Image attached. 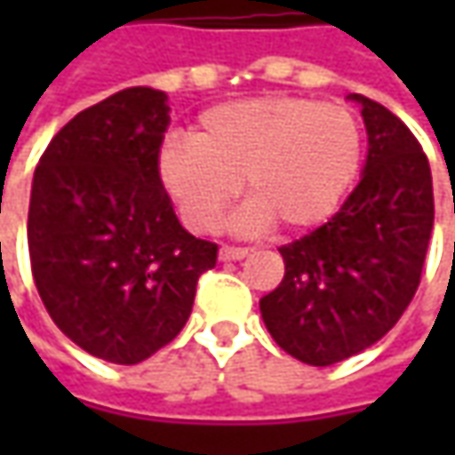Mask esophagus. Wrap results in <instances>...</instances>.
Wrapping results in <instances>:
<instances>
[{
    "label": "esophagus",
    "instance_id": "obj_1",
    "mask_svg": "<svg viewBox=\"0 0 455 455\" xmlns=\"http://www.w3.org/2000/svg\"><path fill=\"white\" fill-rule=\"evenodd\" d=\"M245 255H251V248H243V245H222L220 248V260H243Z\"/></svg>",
    "mask_w": 455,
    "mask_h": 455
}]
</instances>
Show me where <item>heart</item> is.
<instances>
[{"instance_id":"obj_1","label":"heart","mask_w":455,"mask_h":455,"mask_svg":"<svg viewBox=\"0 0 455 455\" xmlns=\"http://www.w3.org/2000/svg\"><path fill=\"white\" fill-rule=\"evenodd\" d=\"M362 166V129L349 108L314 98L260 96L207 108L192 136H166L156 174L182 218L215 230L243 195L240 222L299 233L337 212Z\"/></svg>"}]
</instances>
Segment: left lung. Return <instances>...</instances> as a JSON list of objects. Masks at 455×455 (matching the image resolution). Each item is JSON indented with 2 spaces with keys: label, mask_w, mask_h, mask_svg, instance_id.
Instances as JSON below:
<instances>
[{
  "label": "left lung",
  "mask_w": 455,
  "mask_h": 455,
  "mask_svg": "<svg viewBox=\"0 0 455 455\" xmlns=\"http://www.w3.org/2000/svg\"><path fill=\"white\" fill-rule=\"evenodd\" d=\"M362 103L370 151L341 210L281 245L286 273L260 299L275 344L299 362L329 367L379 341L412 301L433 230L428 156L382 103Z\"/></svg>",
  "instance_id": "8db88e82"
}]
</instances>
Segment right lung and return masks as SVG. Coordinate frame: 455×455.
Wrapping results in <instances>:
<instances>
[{
	"mask_svg": "<svg viewBox=\"0 0 455 455\" xmlns=\"http://www.w3.org/2000/svg\"><path fill=\"white\" fill-rule=\"evenodd\" d=\"M166 93L126 88L80 111L35 169L27 245L35 286L65 337L139 364L174 339L218 245L189 235L156 174Z\"/></svg>",
	"mask_w": 455,
	"mask_h": 455,
	"instance_id": "obj_1",
	"label": "right lung"
}]
</instances>
